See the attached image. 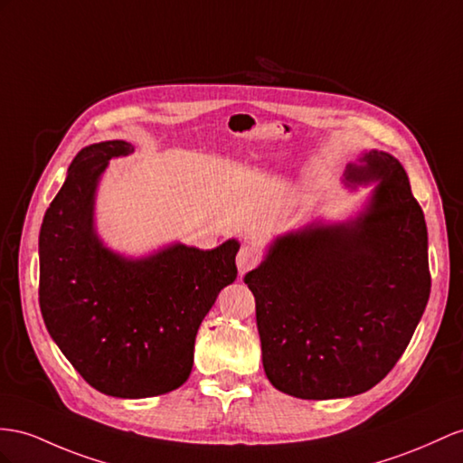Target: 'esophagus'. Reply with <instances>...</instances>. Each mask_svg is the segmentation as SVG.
<instances>
[{
    "instance_id": "1",
    "label": "esophagus",
    "mask_w": 463,
    "mask_h": 463,
    "mask_svg": "<svg viewBox=\"0 0 463 463\" xmlns=\"http://www.w3.org/2000/svg\"><path fill=\"white\" fill-rule=\"evenodd\" d=\"M260 260V254L252 246H242L239 254H236V268H239V274H246L248 269H252Z\"/></svg>"
}]
</instances>
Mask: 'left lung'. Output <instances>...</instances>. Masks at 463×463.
<instances>
[{
	"label": "left lung",
	"instance_id": "obj_1",
	"mask_svg": "<svg viewBox=\"0 0 463 463\" xmlns=\"http://www.w3.org/2000/svg\"><path fill=\"white\" fill-rule=\"evenodd\" d=\"M348 187L375 184L362 211L276 236L244 276L269 383L299 399L372 389L409 346L430 295L429 232L401 162L365 150Z\"/></svg>",
	"mask_w": 463,
	"mask_h": 463
}]
</instances>
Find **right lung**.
Listing matches in <instances>:
<instances>
[{
    "label": "right lung",
    "mask_w": 463,
    "mask_h": 463,
    "mask_svg": "<svg viewBox=\"0 0 463 463\" xmlns=\"http://www.w3.org/2000/svg\"><path fill=\"white\" fill-rule=\"evenodd\" d=\"M133 145L105 140L78 152L39 234V303L68 362L105 395L145 399L187 382L201 321L236 279L239 241L211 250L172 242L128 258L101 241L96 195L109 160Z\"/></svg>",
    "instance_id": "add662e5"
}]
</instances>
